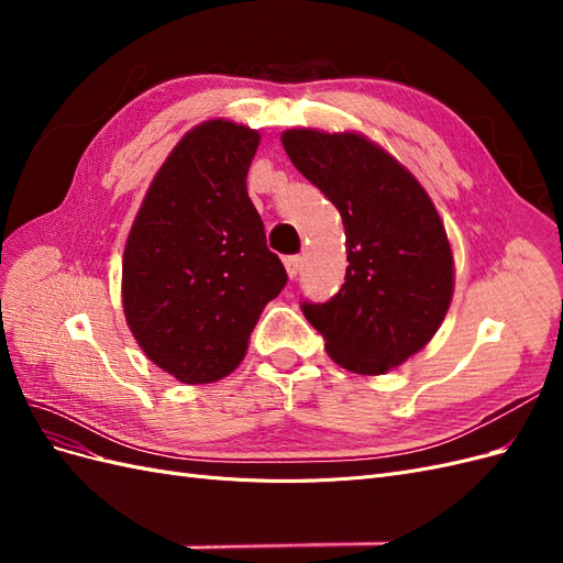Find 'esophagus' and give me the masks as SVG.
I'll return each mask as SVG.
<instances>
[{"label": "esophagus", "instance_id": "1", "mask_svg": "<svg viewBox=\"0 0 563 563\" xmlns=\"http://www.w3.org/2000/svg\"><path fill=\"white\" fill-rule=\"evenodd\" d=\"M300 263H302V258L300 255H288V258H284V265H286V272H288V277H298V272H300Z\"/></svg>", "mask_w": 563, "mask_h": 563}]
</instances>
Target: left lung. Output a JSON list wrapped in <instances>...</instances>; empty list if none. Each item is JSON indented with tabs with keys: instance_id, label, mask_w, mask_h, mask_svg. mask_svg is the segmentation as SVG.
<instances>
[{
	"instance_id": "left-lung-1",
	"label": "left lung",
	"mask_w": 563,
	"mask_h": 563,
	"mask_svg": "<svg viewBox=\"0 0 563 563\" xmlns=\"http://www.w3.org/2000/svg\"><path fill=\"white\" fill-rule=\"evenodd\" d=\"M286 155L343 216L345 284L327 302L300 305L331 360L380 376L428 345L453 296L444 223L422 185L360 133L294 129Z\"/></svg>"
}]
</instances>
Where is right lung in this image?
<instances>
[{
    "label": "right lung",
    "instance_id": "right-lung-1",
    "mask_svg": "<svg viewBox=\"0 0 563 563\" xmlns=\"http://www.w3.org/2000/svg\"><path fill=\"white\" fill-rule=\"evenodd\" d=\"M258 143V131L225 119L185 133L129 232V329L152 362L187 385L240 366L255 321L288 279L246 192Z\"/></svg>",
    "mask_w": 563,
    "mask_h": 563
}]
</instances>
